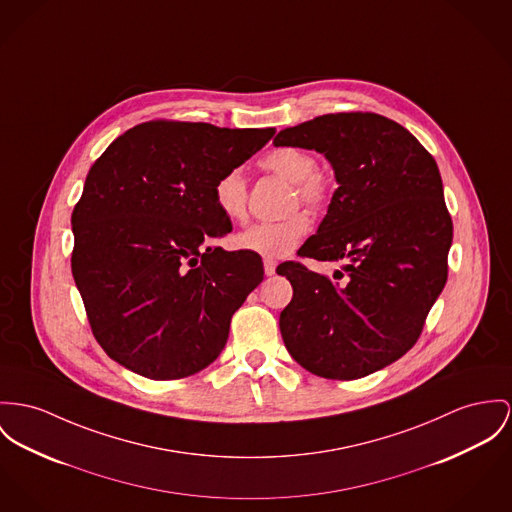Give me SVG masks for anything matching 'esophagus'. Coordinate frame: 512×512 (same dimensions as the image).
<instances>
[{"label":"esophagus","instance_id":"obj_1","mask_svg":"<svg viewBox=\"0 0 512 512\" xmlns=\"http://www.w3.org/2000/svg\"><path fill=\"white\" fill-rule=\"evenodd\" d=\"M265 275L267 276H273L275 275L276 271V261H273V259H265Z\"/></svg>","mask_w":512,"mask_h":512}]
</instances>
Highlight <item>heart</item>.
Segmentation results:
<instances>
[{
  "mask_svg": "<svg viewBox=\"0 0 512 512\" xmlns=\"http://www.w3.org/2000/svg\"><path fill=\"white\" fill-rule=\"evenodd\" d=\"M261 165L278 177L294 183V202H304L319 208L329 198V185L317 173V161L312 154L298 148H276L261 159ZM214 200L222 216L230 222H241L247 214V179L241 169L226 171L214 185ZM308 234V218L302 212H292L282 220L259 222L234 237L237 249L259 255L263 259L288 257Z\"/></svg>",
  "mask_w": 512,
  "mask_h": 512,
  "instance_id": "obj_1",
  "label": "heart"
}]
</instances>
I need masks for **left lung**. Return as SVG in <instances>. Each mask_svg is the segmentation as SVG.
Returning <instances> with one entry per match:
<instances>
[{
	"instance_id": "left-lung-1",
	"label": "left lung",
	"mask_w": 512,
	"mask_h": 512,
	"mask_svg": "<svg viewBox=\"0 0 512 512\" xmlns=\"http://www.w3.org/2000/svg\"><path fill=\"white\" fill-rule=\"evenodd\" d=\"M275 146L315 150L337 189L300 257L343 263L333 278L282 263L292 302L280 312L290 356L308 372L356 380L419 339L448 276L452 218L438 165L390 118L337 113L284 128Z\"/></svg>"
}]
</instances>
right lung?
I'll return each instance as SVG.
<instances>
[{"mask_svg": "<svg viewBox=\"0 0 512 512\" xmlns=\"http://www.w3.org/2000/svg\"><path fill=\"white\" fill-rule=\"evenodd\" d=\"M273 134L154 120L89 169L72 214V275L97 343L124 368L177 380L222 353L265 271L259 255L212 247L232 232L214 185Z\"/></svg>", "mask_w": 512, "mask_h": 512, "instance_id": "1", "label": "right lung"}]
</instances>
